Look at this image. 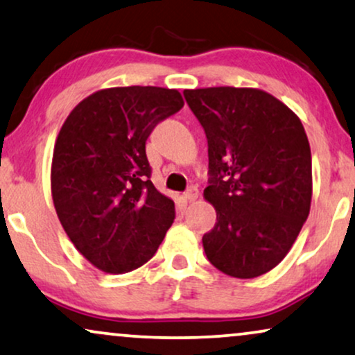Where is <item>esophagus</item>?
<instances>
[{"label":"esophagus","instance_id":"obj_1","mask_svg":"<svg viewBox=\"0 0 355 355\" xmlns=\"http://www.w3.org/2000/svg\"><path fill=\"white\" fill-rule=\"evenodd\" d=\"M184 198H186L187 202H193V200H197L198 198V191H197V187H191L189 189V191L184 193Z\"/></svg>","mask_w":355,"mask_h":355}]
</instances>
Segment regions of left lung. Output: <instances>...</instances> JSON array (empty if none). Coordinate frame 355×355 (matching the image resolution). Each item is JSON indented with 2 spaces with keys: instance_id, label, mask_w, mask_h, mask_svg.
<instances>
[{
  "instance_id": "8db88e82",
  "label": "left lung",
  "mask_w": 355,
  "mask_h": 355,
  "mask_svg": "<svg viewBox=\"0 0 355 355\" xmlns=\"http://www.w3.org/2000/svg\"><path fill=\"white\" fill-rule=\"evenodd\" d=\"M208 140L203 198L216 225L202 237L210 263L232 278L273 270L297 239L312 203V153L299 116L250 87L184 90Z\"/></svg>"
}]
</instances>
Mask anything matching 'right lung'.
<instances>
[{"label":"right lung","mask_w":355,"mask_h":355,"mask_svg":"<svg viewBox=\"0 0 355 355\" xmlns=\"http://www.w3.org/2000/svg\"><path fill=\"white\" fill-rule=\"evenodd\" d=\"M184 106L179 90L111 87L80 101L56 137L51 197L72 244L95 268L123 275L152 259L174 202L150 181L145 142Z\"/></svg>","instance_id":"add662e5"}]
</instances>
